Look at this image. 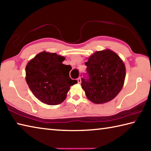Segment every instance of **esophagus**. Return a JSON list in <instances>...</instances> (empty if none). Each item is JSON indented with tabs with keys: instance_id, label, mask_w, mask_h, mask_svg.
Listing matches in <instances>:
<instances>
[{
	"instance_id": "34e87169",
	"label": "esophagus",
	"mask_w": 151,
	"mask_h": 151,
	"mask_svg": "<svg viewBox=\"0 0 151 151\" xmlns=\"http://www.w3.org/2000/svg\"><path fill=\"white\" fill-rule=\"evenodd\" d=\"M77 81H78V84H81V78L79 77L77 78Z\"/></svg>"
}]
</instances>
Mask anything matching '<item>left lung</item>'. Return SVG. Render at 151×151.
<instances>
[{
    "label": "left lung",
    "instance_id": "obj_1",
    "mask_svg": "<svg viewBox=\"0 0 151 151\" xmlns=\"http://www.w3.org/2000/svg\"><path fill=\"white\" fill-rule=\"evenodd\" d=\"M88 78L81 86L88 99L95 104L109 102L122 89L125 67L120 57L110 49L96 51L85 63Z\"/></svg>",
    "mask_w": 151,
    "mask_h": 151
}]
</instances>
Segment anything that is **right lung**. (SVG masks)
<instances>
[{
  "label": "right lung",
  "mask_w": 151,
  "mask_h": 151,
  "mask_svg": "<svg viewBox=\"0 0 151 151\" xmlns=\"http://www.w3.org/2000/svg\"><path fill=\"white\" fill-rule=\"evenodd\" d=\"M65 59L57 53L43 51L27 64V84L42 102L58 105L67 98L70 86L77 83L69 76L71 67L62 63Z\"/></svg>",
  "instance_id": "1"
}]
</instances>
